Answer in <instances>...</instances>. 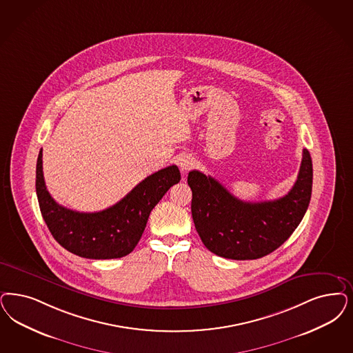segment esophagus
<instances>
[{
    "instance_id": "esophagus-1",
    "label": "esophagus",
    "mask_w": 353,
    "mask_h": 353,
    "mask_svg": "<svg viewBox=\"0 0 353 353\" xmlns=\"http://www.w3.org/2000/svg\"><path fill=\"white\" fill-rule=\"evenodd\" d=\"M177 163H179L180 168H181V170H183V172H188V170H190V168L194 165V160H193V158H192L190 155H186V154L180 155Z\"/></svg>"
}]
</instances>
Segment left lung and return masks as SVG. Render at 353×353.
<instances>
[{
    "mask_svg": "<svg viewBox=\"0 0 353 353\" xmlns=\"http://www.w3.org/2000/svg\"><path fill=\"white\" fill-rule=\"evenodd\" d=\"M195 230L207 249L228 259H256L285 243L304 218L312 196L313 164L304 148L297 180L274 201L243 202L199 170L188 176Z\"/></svg>",
    "mask_w": 353,
    "mask_h": 353,
    "instance_id": "obj_1",
    "label": "left lung"
}]
</instances>
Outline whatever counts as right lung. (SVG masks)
I'll return each instance as SVG.
<instances>
[{
	"mask_svg": "<svg viewBox=\"0 0 353 353\" xmlns=\"http://www.w3.org/2000/svg\"><path fill=\"white\" fill-rule=\"evenodd\" d=\"M180 180L177 165H170L146 177L116 205L99 212H79L59 205L50 196L43 176V150L37 157V194L43 219L62 248L88 259H112L132 253L150 212Z\"/></svg>",
	"mask_w": 353,
	"mask_h": 353,
	"instance_id": "add662e5",
	"label": "right lung"
}]
</instances>
